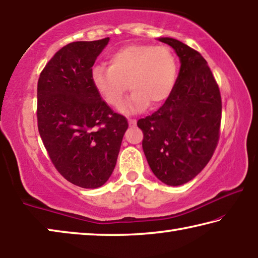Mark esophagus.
Instances as JSON below:
<instances>
[{"label": "esophagus", "mask_w": 258, "mask_h": 258, "mask_svg": "<svg viewBox=\"0 0 258 258\" xmlns=\"http://www.w3.org/2000/svg\"><path fill=\"white\" fill-rule=\"evenodd\" d=\"M136 123H137V122H136V120L129 119V125H130V126H135V125H136Z\"/></svg>", "instance_id": "esophagus-1"}]
</instances>
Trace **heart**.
<instances>
[{"label": "heart", "mask_w": 258, "mask_h": 258, "mask_svg": "<svg viewBox=\"0 0 258 258\" xmlns=\"http://www.w3.org/2000/svg\"><path fill=\"white\" fill-rule=\"evenodd\" d=\"M108 67L96 65L91 71L92 84L114 108L123 104L126 91H134L126 105L128 112H137L163 104L174 91L177 61L167 46L134 44L111 54Z\"/></svg>", "instance_id": "1"}]
</instances>
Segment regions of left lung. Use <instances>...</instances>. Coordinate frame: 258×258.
<instances>
[{"label":"left lung","mask_w":258,"mask_h":258,"mask_svg":"<svg viewBox=\"0 0 258 258\" xmlns=\"http://www.w3.org/2000/svg\"><path fill=\"white\" fill-rule=\"evenodd\" d=\"M179 58L174 91L157 112L138 120L143 151L162 183L178 186L193 179L212 159L219 138L221 94L206 59L176 39L159 37Z\"/></svg>","instance_id":"obj_1"}]
</instances>
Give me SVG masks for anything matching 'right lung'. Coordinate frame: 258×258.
Returning a JSON list of instances; mask_svg holds the SVG:
<instances>
[{"instance_id": "add662e5", "label": "right lung", "mask_w": 258, "mask_h": 258, "mask_svg": "<svg viewBox=\"0 0 258 258\" xmlns=\"http://www.w3.org/2000/svg\"><path fill=\"white\" fill-rule=\"evenodd\" d=\"M109 37L72 42L54 53L37 82V126L65 179L97 188L112 175L128 121L92 84L91 71Z\"/></svg>"}]
</instances>
